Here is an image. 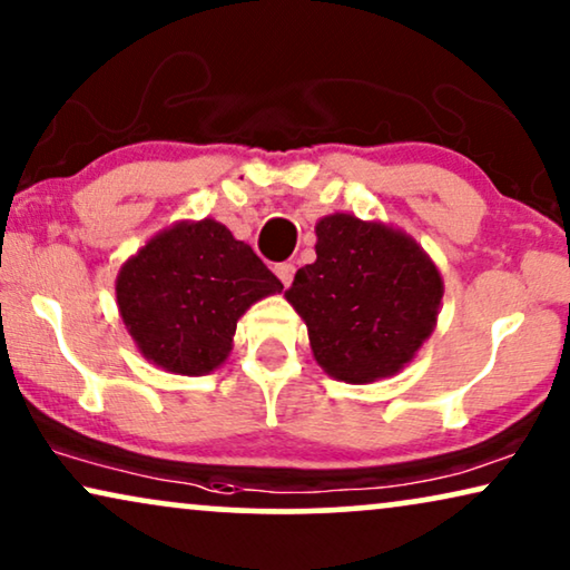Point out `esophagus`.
Here are the masks:
<instances>
[{
	"mask_svg": "<svg viewBox=\"0 0 570 570\" xmlns=\"http://www.w3.org/2000/svg\"><path fill=\"white\" fill-rule=\"evenodd\" d=\"M275 275H277V279L279 283H283L285 287L293 283V275H295V264L293 262H279V264H275Z\"/></svg>",
	"mask_w": 570,
	"mask_h": 570,
	"instance_id": "1",
	"label": "esophagus"
}]
</instances>
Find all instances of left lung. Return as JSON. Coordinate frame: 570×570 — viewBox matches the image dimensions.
<instances>
[{
  "instance_id": "obj_1",
  "label": "left lung",
  "mask_w": 570,
  "mask_h": 570,
  "mask_svg": "<svg viewBox=\"0 0 570 570\" xmlns=\"http://www.w3.org/2000/svg\"><path fill=\"white\" fill-rule=\"evenodd\" d=\"M285 298L326 376L373 384L400 373L433 334L443 277L404 230L334 213L316 223V262L295 272Z\"/></svg>"
}]
</instances>
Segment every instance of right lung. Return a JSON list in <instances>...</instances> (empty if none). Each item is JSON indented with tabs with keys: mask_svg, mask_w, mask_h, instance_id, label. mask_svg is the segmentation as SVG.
<instances>
[{
	"mask_svg": "<svg viewBox=\"0 0 570 570\" xmlns=\"http://www.w3.org/2000/svg\"><path fill=\"white\" fill-rule=\"evenodd\" d=\"M283 291L254 248L223 223L178 220L147 240L116 275V306L145 361L205 376L233 350L238 318Z\"/></svg>",
	"mask_w": 570,
	"mask_h": 570,
	"instance_id": "obj_1",
	"label": "right lung"
}]
</instances>
